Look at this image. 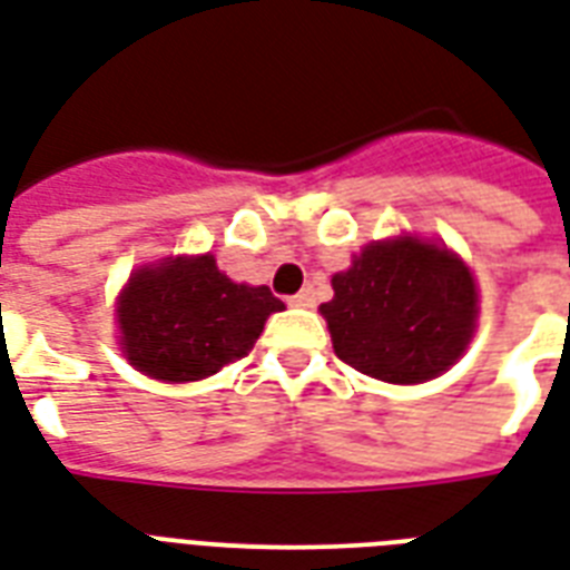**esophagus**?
Masks as SVG:
<instances>
[{
    "mask_svg": "<svg viewBox=\"0 0 570 570\" xmlns=\"http://www.w3.org/2000/svg\"><path fill=\"white\" fill-rule=\"evenodd\" d=\"M314 302H316V295L311 286H307V289H302V293L289 295V304H293V307H314Z\"/></svg>",
    "mask_w": 570,
    "mask_h": 570,
    "instance_id": "1",
    "label": "esophagus"
}]
</instances>
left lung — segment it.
<instances>
[{
	"mask_svg": "<svg viewBox=\"0 0 570 570\" xmlns=\"http://www.w3.org/2000/svg\"><path fill=\"white\" fill-rule=\"evenodd\" d=\"M323 311L334 353L373 380L412 385L449 371L475 328L469 268L419 238L367 245L350 272L332 277Z\"/></svg>",
	"mask_w": 570,
	"mask_h": 570,
	"instance_id": "obj_1",
	"label": "left lung"
}]
</instances>
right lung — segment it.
Masks as SVG:
<instances>
[{"mask_svg":"<svg viewBox=\"0 0 570 570\" xmlns=\"http://www.w3.org/2000/svg\"><path fill=\"white\" fill-rule=\"evenodd\" d=\"M284 311L268 286L233 284L215 256L140 268L119 302L128 362L151 380L194 382L250 353L266 316Z\"/></svg>","mask_w":570,"mask_h":570,"instance_id":"add662e5","label":"right lung"}]
</instances>
